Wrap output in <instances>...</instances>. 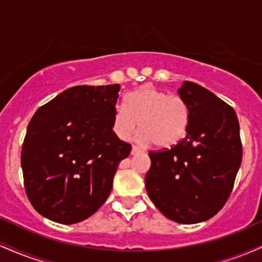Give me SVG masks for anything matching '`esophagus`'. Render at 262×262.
<instances>
[{
  "label": "esophagus",
  "mask_w": 262,
  "mask_h": 262,
  "mask_svg": "<svg viewBox=\"0 0 262 262\" xmlns=\"http://www.w3.org/2000/svg\"><path fill=\"white\" fill-rule=\"evenodd\" d=\"M141 152V149L140 148H138V146H133V148H132V155H137V154H140Z\"/></svg>",
  "instance_id": "esophagus-1"
}]
</instances>
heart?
<instances>
[{
  "mask_svg": "<svg viewBox=\"0 0 262 262\" xmlns=\"http://www.w3.org/2000/svg\"><path fill=\"white\" fill-rule=\"evenodd\" d=\"M189 121L188 103L181 96L145 85L128 93L124 107L117 108L113 130L118 138L128 140L140 127L141 141H152L159 148L167 149L183 140Z\"/></svg>",
  "mask_w": 262,
  "mask_h": 262,
  "instance_id": "b5f03b06",
  "label": "heart"
}]
</instances>
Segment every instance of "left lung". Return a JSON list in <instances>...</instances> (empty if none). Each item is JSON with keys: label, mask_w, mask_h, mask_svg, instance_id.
Segmentation results:
<instances>
[{"label": "left lung", "mask_w": 262, "mask_h": 262, "mask_svg": "<svg viewBox=\"0 0 262 262\" xmlns=\"http://www.w3.org/2000/svg\"><path fill=\"white\" fill-rule=\"evenodd\" d=\"M179 95L191 112L187 135L171 149L150 151L149 198L180 224L208 221L229 198L242 164L235 111L209 90L185 81Z\"/></svg>", "instance_id": "1"}]
</instances>
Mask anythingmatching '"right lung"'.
I'll use <instances>...</instances> for the list:
<instances>
[{
    "label": "right lung",
    "mask_w": 262,
    "mask_h": 262,
    "mask_svg": "<svg viewBox=\"0 0 262 262\" xmlns=\"http://www.w3.org/2000/svg\"><path fill=\"white\" fill-rule=\"evenodd\" d=\"M119 85L74 86L38 108L20 152L26 193L45 218L74 224L106 202L132 145L113 132Z\"/></svg>",
    "instance_id": "1"
}]
</instances>
